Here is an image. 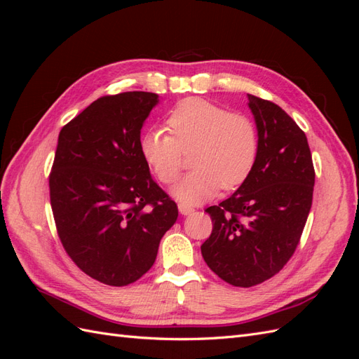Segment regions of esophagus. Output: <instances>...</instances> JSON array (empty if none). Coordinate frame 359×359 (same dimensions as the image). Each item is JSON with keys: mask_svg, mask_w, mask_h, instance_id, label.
<instances>
[{"mask_svg": "<svg viewBox=\"0 0 359 359\" xmlns=\"http://www.w3.org/2000/svg\"><path fill=\"white\" fill-rule=\"evenodd\" d=\"M178 210L182 215H189V214H193L194 212V208L190 205H186V203H178Z\"/></svg>", "mask_w": 359, "mask_h": 359, "instance_id": "esophagus-1", "label": "esophagus"}]
</instances>
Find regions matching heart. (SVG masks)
Segmentation results:
<instances>
[{"label":"heart","instance_id":"heart-1","mask_svg":"<svg viewBox=\"0 0 359 359\" xmlns=\"http://www.w3.org/2000/svg\"><path fill=\"white\" fill-rule=\"evenodd\" d=\"M166 133L158 127L140 135L139 151L151 172L163 184H172L182 169L184 153L194 168L172 194L184 203H198L223 190H233L250 177L257 158L256 127L240 114L208 100L190 97L168 115Z\"/></svg>","mask_w":359,"mask_h":359}]
</instances>
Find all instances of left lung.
<instances>
[{
  "instance_id": "obj_1",
  "label": "left lung",
  "mask_w": 359,
  "mask_h": 359,
  "mask_svg": "<svg viewBox=\"0 0 359 359\" xmlns=\"http://www.w3.org/2000/svg\"><path fill=\"white\" fill-rule=\"evenodd\" d=\"M257 127V158L231 198L205 211L212 232L203 260L226 283L252 287L276 276L299 244L313 201L307 136L276 103L247 94Z\"/></svg>"
}]
</instances>
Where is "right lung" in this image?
I'll list each match as a JSON object with an SVG mask.
<instances>
[{"label":"right lung","instance_id":"add662e5","mask_svg":"<svg viewBox=\"0 0 359 359\" xmlns=\"http://www.w3.org/2000/svg\"><path fill=\"white\" fill-rule=\"evenodd\" d=\"M157 103L145 91L104 95L58 136L49 175L58 236L79 269L109 286L148 273L178 219L139 151L140 128Z\"/></svg>","mask_w":359,"mask_h":359}]
</instances>
